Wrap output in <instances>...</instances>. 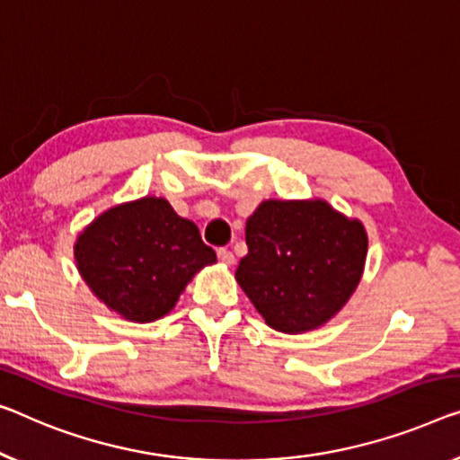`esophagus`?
<instances>
[{
	"label": "esophagus",
	"instance_id": "esophagus-1",
	"mask_svg": "<svg viewBox=\"0 0 460 460\" xmlns=\"http://www.w3.org/2000/svg\"><path fill=\"white\" fill-rule=\"evenodd\" d=\"M218 260H221L223 264H227V266H233L235 264V256H233V252L231 250H227V248H221L218 250Z\"/></svg>",
	"mask_w": 460,
	"mask_h": 460
}]
</instances>
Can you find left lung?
<instances>
[{
	"label": "left lung",
	"mask_w": 460,
	"mask_h": 460,
	"mask_svg": "<svg viewBox=\"0 0 460 460\" xmlns=\"http://www.w3.org/2000/svg\"><path fill=\"white\" fill-rule=\"evenodd\" d=\"M235 279L274 331L301 334L337 316L358 289L367 233L326 200H264L245 223Z\"/></svg>",
	"instance_id": "left-lung-1"
}]
</instances>
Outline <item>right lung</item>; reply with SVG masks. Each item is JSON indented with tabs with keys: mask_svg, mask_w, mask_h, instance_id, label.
<instances>
[{
	"mask_svg": "<svg viewBox=\"0 0 460 460\" xmlns=\"http://www.w3.org/2000/svg\"><path fill=\"white\" fill-rule=\"evenodd\" d=\"M74 258L99 301L123 320L155 322L217 253L200 231L156 196L107 208L80 233Z\"/></svg>",
	"mask_w": 460,
	"mask_h": 460,
	"instance_id": "obj_1",
	"label": "right lung"
}]
</instances>
